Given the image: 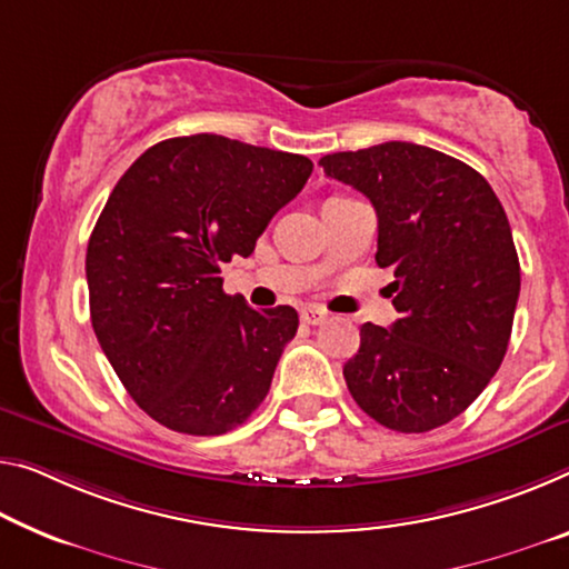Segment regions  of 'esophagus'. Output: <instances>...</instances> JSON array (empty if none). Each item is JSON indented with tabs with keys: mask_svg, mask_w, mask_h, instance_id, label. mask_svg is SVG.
I'll return each instance as SVG.
<instances>
[{
	"mask_svg": "<svg viewBox=\"0 0 569 569\" xmlns=\"http://www.w3.org/2000/svg\"><path fill=\"white\" fill-rule=\"evenodd\" d=\"M300 318L302 322H308V326H322V322L328 320V312L322 308H305L300 312Z\"/></svg>",
	"mask_w": 569,
	"mask_h": 569,
	"instance_id": "obj_1",
	"label": "esophagus"
}]
</instances>
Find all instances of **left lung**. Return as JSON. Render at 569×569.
<instances>
[{
    "label": "left lung",
    "instance_id": "left-lung-1",
    "mask_svg": "<svg viewBox=\"0 0 569 569\" xmlns=\"http://www.w3.org/2000/svg\"><path fill=\"white\" fill-rule=\"evenodd\" d=\"M379 218L376 264L395 269L391 328L366 322L343 366L376 422L430 432L473 405L509 348L521 269L509 218L486 178L456 157L383 142L320 160Z\"/></svg>",
    "mask_w": 569,
    "mask_h": 569
}]
</instances>
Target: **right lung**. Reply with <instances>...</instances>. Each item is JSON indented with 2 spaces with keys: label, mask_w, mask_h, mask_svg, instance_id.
Wrapping results in <instances>:
<instances>
[{
  "label": "right lung",
  "mask_w": 569,
  "mask_h": 569,
  "mask_svg": "<svg viewBox=\"0 0 569 569\" xmlns=\"http://www.w3.org/2000/svg\"><path fill=\"white\" fill-rule=\"evenodd\" d=\"M310 172L302 154L193 134L150 147L111 190L86 251L91 322L154 422L223 435L264 401L300 320L226 295L221 264L254 251Z\"/></svg>",
  "instance_id": "right-lung-1"
}]
</instances>
